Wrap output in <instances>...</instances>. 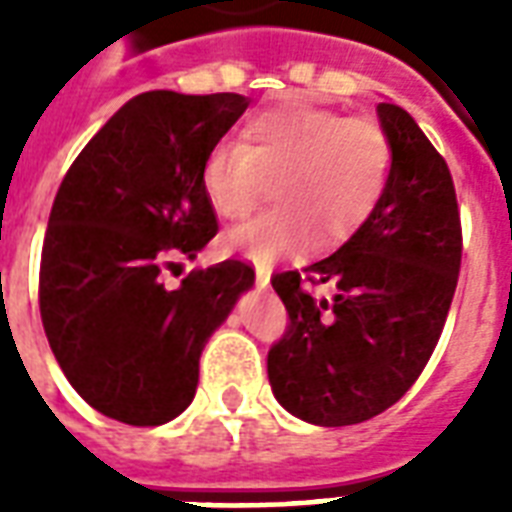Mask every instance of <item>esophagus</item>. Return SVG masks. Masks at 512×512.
I'll return each mask as SVG.
<instances>
[{
    "instance_id": "1",
    "label": "esophagus",
    "mask_w": 512,
    "mask_h": 512,
    "mask_svg": "<svg viewBox=\"0 0 512 512\" xmlns=\"http://www.w3.org/2000/svg\"><path fill=\"white\" fill-rule=\"evenodd\" d=\"M268 282H271V271H268V268H263V266H257V271H255V285H257V288L266 290Z\"/></svg>"
}]
</instances>
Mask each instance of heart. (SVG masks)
Here are the masks:
<instances>
[{"label":"heart","instance_id":"obj_1","mask_svg":"<svg viewBox=\"0 0 512 512\" xmlns=\"http://www.w3.org/2000/svg\"><path fill=\"white\" fill-rule=\"evenodd\" d=\"M389 175V139L373 120L285 104L246 120L244 142L224 139L202 164V191L222 219L238 222L266 200L285 202L227 235V246L260 266L315 238L337 241L376 208Z\"/></svg>","mask_w":512,"mask_h":512}]
</instances>
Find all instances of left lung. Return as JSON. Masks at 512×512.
I'll use <instances>...</instances> for the list:
<instances>
[{
    "label": "left lung",
    "mask_w": 512,
    "mask_h": 512,
    "mask_svg": "<svg viewBox=\"0 0 512 512\" xmlns=\"http://www.w3.org/2000/svg\"><path fill=\"white\" fill-rule=\"evenodd\" d=\"M392 167L384 194L334 255L271 285L288 310L268 381L293 417L340 428L395 406L428 365L461 271V216L447 161L414 117L378 104ZM307 284H329L315 300Z\"/></svg>",
    "instance_id": "obj_1"
}]
</instances>
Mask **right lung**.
Returning <instances> with one entry per match:
<instances>
[{"mask_svg":"<svg viewBox=\"0 0 512 512\" xmlns=\"http://www.w3.org/2000/svg\"><path fill=\"white\" fill-rule=\"evenodd\" d=\"M249 98L150 90L84 145L60 183L40 257V318L62 373L104 417L147 428L183 414L202 348L255 285L241 260H194L219 224L202 164Z\"/></svg>","mask_w":512,"mask_h":512,"instance_id":"add662e5","label":"right lung"}]
</instances>
